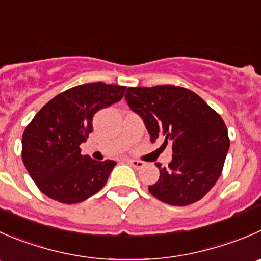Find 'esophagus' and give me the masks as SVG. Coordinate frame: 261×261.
Returning <instances> with one entry per match:
<instances>
[{"label":"esophagus","instance_id":"obj_1","mask_svg":"<svg viewBox=\"0 0 261 261\" xmlns=\"http://www.w3.org/2000/svg\"><path fill=\"white\" fill-rule=\"evenodd\" d=\"M127 163L130 164V166H133L135 169H140L145 166V163H144V162L136 161V159H127Z\"/></svg>","mask_w":261,"mask_h":261}]
</instances>
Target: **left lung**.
<instances>
[{"mask_svg":"<svg viewBox=\"0 0 261 261\" xmlns=\"http://www.w3.org/2000/svg\"><path fill=\"white\" fill-rule=\"evenodd\" d=\"M128 107L143 118L150 141L172 145V161L159 168L149 192L169 205L185 206L203 199L218 181L229 149L221 116L196 93L174 85L127 88Z\"/></svg>","mask_w":261,"mask_h":261,"instance_id":"left-lung-1","label":"left lung"}]
</instances>
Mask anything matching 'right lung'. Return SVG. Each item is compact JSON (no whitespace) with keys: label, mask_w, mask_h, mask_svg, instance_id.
Wrapping results in <instances>:
<instances>
[{"label":"right lung","mask_w":261,"mask_h":261,"mask_svg":"<svg viewBox=\"0 0 261 261\" xmlns=\"http://www.w3.org/2000/svg\"><path fill=\"white\" fill-rule=\"evenodd\" d=\"M125 89L100 82L77 85L56 95L27 126L22 162L45 196L76 204L105 186L116 162L82 155L80 144L93 131L95 113L122 99Z\"/></svg>","instance_id":"add662e5"}]
</instances>
